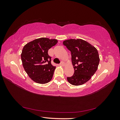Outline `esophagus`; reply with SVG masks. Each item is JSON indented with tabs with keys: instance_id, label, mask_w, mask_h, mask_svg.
I'll use <instances>...</instances> for the list:
<instances>
[{
	"instance_id": "esophagus-1",
	"label": "esophagus",
	"mask_w": 120,
	"mask_h": 120,
	"mask_svg": "<svg viewBox=\"0 0 120 120\" xmlns=\"http://www.w3.org/2000/svg\"><path fill=\"white\" fill-rule=\"evenodd\" d=\"M60 66H65L64 62V61H61V63H60Z\"/></svg>"
}]
</instances>
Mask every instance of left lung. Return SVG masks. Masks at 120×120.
<instances>
[{"label": "left lung", "instance_id": "left-lung-1", "mask_svg": "<svg viewBox=\"0 0 120 120\" xmlns=\"http://www.w3.org/2000/svg\"><path fill=\"white\" fill-rule=\"evenodd\" d=\"M63 44L71 51L74 68V75L67 77L68 82L74 86L84 84L90 79L98 68V51L92 44L80 38L65 40Z\"/></svg>", "mask_w": 120, "mask_h": 120}]
</instances>
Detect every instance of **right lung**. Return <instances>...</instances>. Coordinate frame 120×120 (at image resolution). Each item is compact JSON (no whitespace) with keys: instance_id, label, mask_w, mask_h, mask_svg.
Wrapping results in <instances>:
<instances>
[{"instance_id":"obj_1","label":"right lung","mask_w":120,"mask_h":120,"mask_svg":"<svg viewBox=\"0 0 120 120\" xmlns=\"http://www.w3.org/2000/svg\"><path fill=\"white\" fill-rule=\"evenodd\" d=\"M58 43L56 39L41 38L28 42L21 53L22 64L28 76L38 84H46L52 79L56 67L51 63L48 50Z\"/></svg>"}]
</instances>
